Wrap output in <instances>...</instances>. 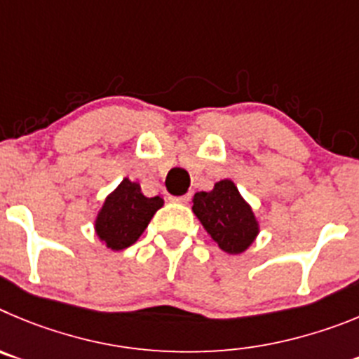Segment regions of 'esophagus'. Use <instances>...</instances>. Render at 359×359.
I'll use <instances>...</instances> for the list:
<instances>
[{"instance_id": "esophagus-1", "label": "esophagus", "mask_w": 359, "mask_h": 359, "mask_svg": "<svg viewBox=\"0 0 359 359\" xmlns=\"http://www.w3.org/2000/svg\"><path fill=\"white\" fill-rule=\"evenodd\" d=\"M189 198H191V193H187V195H182V196H170L172 202H179V203H187L189 202Z\"/></svg>"}]
</instances>
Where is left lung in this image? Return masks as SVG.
<instances>
[{
    "label": "left lung",
    "mask_w": 359,
    "mask_h": 359,
    "mask_svg": "<svg viewBox=\"0 0 359 359\" xmlns=\"http://www.w3.org/2000/svg\"><path fill=\"white\" fill-rule=\"evenodd\" d=\"M193 212L227 254H241L257 236V222L232 180H219L212 191L193 196Z\"/></svg>",
    "instance_id": "obj_1"
}]
</instances>
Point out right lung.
Instances as JSON below:
<instances>
[{
    "label": "right lung",
    "mask_w": 359,
    "mask_h": 359,
    "mask_svg": "<svg viewBox=\"0 0 359 359\" xmlns=\"http://www.w3.org/2000/svg\"><path fill=\"white\" fill-rule=\"evenodd\" d=\"M159 208L161 196L148 198L140 184L123 179L103 203L96 218V234L112 250H123L137 241Z\"/></svg>",
    "instance_id": "1"
}]
</instances>
